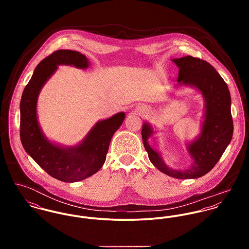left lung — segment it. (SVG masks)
Wrapping results in <instances>:
<instances>
[{
    "label": "left lung",
    "instance_id": "left-lung-1",
    "mask_svg": "<svg viewBox=\"0 0 249 249\" xmlns=\"http://www.w3.org/2000/svg\"><path fill=\"white\" fill-rule=\"evenodd\" d=\"M173 61L179 68L178 86H191L199 91L205 104L200 132L186 143L192 164L184 170L167 165L161 153L148 143L154 130L147 122L142 126V142L150 162L161 173L178 179L201 178L213 169L232 140L234 127L230 92L219 73L205 60L187 55Z\"/></svg>",
    "mask_w": 249,
    "mask_h": 249
}]
</instances>
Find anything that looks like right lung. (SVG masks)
Listing matches in <instances>:
<instances>
[{"label":"right lung","mask_w":249,"mask_h":249,"mask_svg":"<svg viewBox=\"0 0 249 249\" xmlns=\"http://www.w3.org/2000/svg\"><path fill=\"white\" fill-rule=\"evenodd\" d=\"M90 64L79 52L55 51L36 66L20 103V137L25 150L47 174L64 182L81 181L101 170L111 138L125 118L124 112H120L97 122L81 142L71 146L50 141L42 131L37 118V100L45 83L59 65L87 69Z\"/></svg>","instance_id":"right-lung-1"}]
</instances>
